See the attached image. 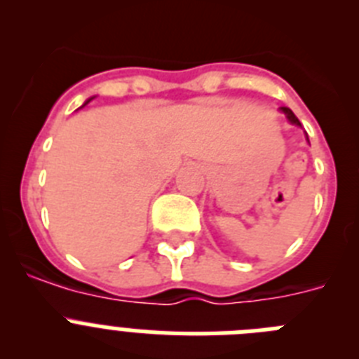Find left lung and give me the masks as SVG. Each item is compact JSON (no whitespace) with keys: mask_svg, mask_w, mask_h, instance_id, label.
Segmentation results:
<instances>
[{"mask_svg":"<svg viewBox=\"0 0 359 359\" xmlns=\"http://www.w3.org/2000/svg\"><path fill=\"white\" fill-rule=\"evenodd\" d=\"M282 111L286 113V116H287V118H290V122H293V123H297V126H300V122H298V118H297V116H294V113L290 109V107H282Z\"/></svg>","mask_w":359,"mask_h":359,"instance_id":"8db88e82","label":"left lung"}]
</instances>
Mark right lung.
Wrapping results in <instances>:
<instances>
[{
  "label": "right lung",
  "instance_id": "right-lung-1",
  "mask_svg": "<svg viewBox=\"0 0 359 359\" xmlns=\"http://www.w3.org/2000/svg\"><path fill=\"white\" fill-rule=\"evenodd\" d=\"M88 102H90V100H88Z\"/></svg>",
  "mask_w": 359,
  "mask_h": 359
}]
</instances>
